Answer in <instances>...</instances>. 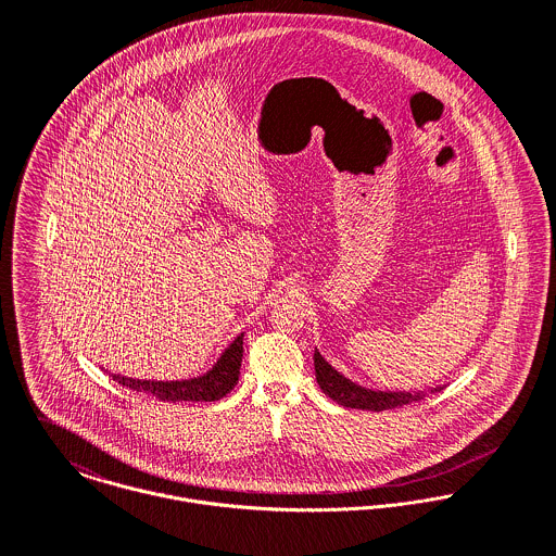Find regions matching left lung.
Here are the masks:
<instances>
[{
    "label": "left lung",
    "mask_w": 556,
    "mask_h": 556,
    "mask_svg": "<svg viewBox=\"0 0 556 556\" xmlns=\"http://www.w3.org/2000/svg\"><path fill=\"white\" fill-rule=\"evenodd\" d=\"M315 372H317L318 388L331 397L333 402L346 406V408H362V410H388V408H397L410 402H417L428 394H434L443 388H432L428 392H379V390H368L344 375H340L336 368H331L329 362L315 349Z\"/></svg>",
    "instance_id": "8db88e82"
}]
</instances>
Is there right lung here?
<instances>
[{"label":"right lung","mask_w":556,"mask_h":556,"mask_svg":"<svg viewBox=\"0 0 556 556\" xmlns=\"http://www.w3.org/2000/svg\"><path fill=\"white\" fill-rule=\"evenodd\" d=\"M241 357H243V333H239L238 338L225 349V353L205 375L194 379L143 381V379H128L122 375H111V377L124 388L156 396L164 402H214L227 396L236 388Z\"/></svg>","instance_id":"right-lung-1"}]
</instances>
